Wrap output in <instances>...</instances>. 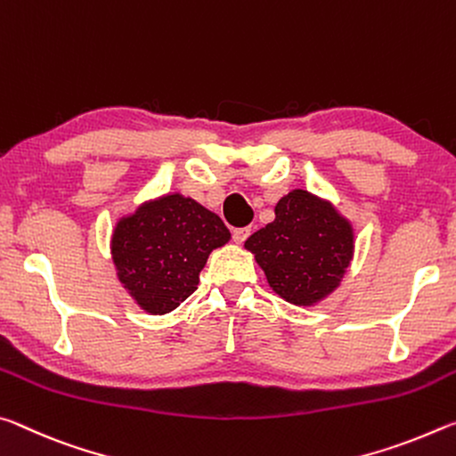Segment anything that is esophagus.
<instances>
[{
    "label": "esophagus",
    "instance_id": "esophagus-1",
    "mask_svg": "<svg viewBox=\"0 0 456 456\" xmlns=\"http://www.w3.org/2000/svg\"><path fill=\"white\" fill-rule=\"evenodd\" d=\"M248 236H250V228H234L232 230V238L236 244H242Z\"/></svg>",
    "mask_w": 456,
    "mask_h": 456
}]
</instances>
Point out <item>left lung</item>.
I'll use <instances>...</instances> for the list:
<instances>
[{"label": "left lung", "mask_w": 456, "mask_h": 456, "mask_svg": "<svg viewBox=\"0 0 456 456\" xmlns=\"http://www.w3.org/2000/svg\"><path fill=\"white\" fill-rule=\"evenodd\" d=\"M244 248L255 255L274 293L311 307L339 287L354 256V228L330 201L293 190Z\"/></svg>", "instance_id": "left-lung-1"}]
</instances>
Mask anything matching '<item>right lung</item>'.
<instances>
[{"label":"right lung","instance_id":"add662e5","mask_svg":"<svg viewBox=\"0 0 456 456\" xmlns=\"http://www.w3.org/2000/svg\"><path fill=\"white\" fill-rule=\"evenodd\" d=\"M228 240L220 216L182 193H167L117 222L110 255L139 307L166 315L198 289L210 252Z\"/></svg>","mask_w":456,"mask_h":456}]
</instances>
